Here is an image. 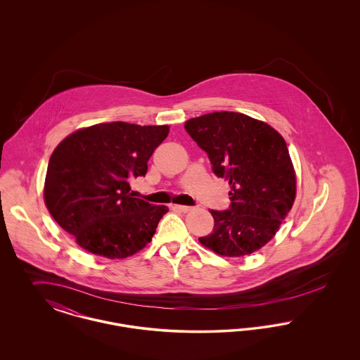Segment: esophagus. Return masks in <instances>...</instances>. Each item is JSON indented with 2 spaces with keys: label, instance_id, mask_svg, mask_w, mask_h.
Instances as JSON below:
<instances>
[{
  "label": "esophagus",
  "instance_id": "1",
  "mask_svg": "<svg viewBox=\"0 0 360 360\" xmlns=\"http://www.w3.org/2000/svg\"><path fill=\"white\" fill-rule=\"evenodd\" d=\"M174 209H175V210H179V212H184V213H188L193 207L186 205H174Z\"/></svg>",
  "mask_w": 360,
  "mask_h": 360
}]
</instances>
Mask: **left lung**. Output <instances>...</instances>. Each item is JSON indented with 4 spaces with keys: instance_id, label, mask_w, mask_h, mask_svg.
<instances>
[{
    "instance_id": "1",
    "label": "left lung",
    "mask_w": 360,
    "mask_h": 360,
    "mask_svg": "<svg viewBox=\"0 0 360 360\" xmlns=\"http://www.w3.org/2000/svg\"><path fill=\"white\" fill-rule=\"evenodd\" d=\"M185 129L204 150L212 170L229 181L231 205L213 210L212 233L200 243L219 255H250L273 239L295 198L288 146L274 128L236 112L190 119Z\"/></svg>"
}]
</instances>
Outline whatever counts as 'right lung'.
Instances as JSON below:
<instances>
[{"label":"right lung","mask_w":360,"mask_h":360,"mask_svg":"<svg viewBox=\"0 0 360 360\" xmlns=\"http://www.w3.org/2000/svg\"><path fill=\"white\" fill-rule=\"evenodd\" d=\"M167 125L103 122L77 131L52 153L44 201L53 220L78 245L100 257L136 254L169 212L129 193V181L144 176Z\"/></svg>","instance_id":"1"}]
</instances>
